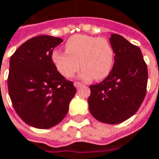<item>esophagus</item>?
I'll list each match as a JSON object with an SVG mask.
<instances>
[{
	"mask_svg": "<svg viewBox=\"0 0 159 159\" xmlns=\"http://www.w3.org/2000/svg\"><path fill=\"white\" fill-rule=\"evenodd\" d=\"M74 86L77 88V89H80V87H82L83 86V84L81 83V82H79V81H75L74 82Z\"/></svg>",
	"mask_w": 159,
	"mask_h": 159,
	"instance_id": "1",
	"label": "esophagus"
}]
</instances>
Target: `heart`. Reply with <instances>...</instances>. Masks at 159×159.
I'll use <instances>...</instances> for the list:
<instances>
[{
	"label": "heart",
	"mask_w": 159,
	"mask_h": 159,
	"mask_svg": "<svg viewBox=\"0 0 159 159\" xmlns=\"http://www.w3.org/2000/svg\"><path fill=\"white\" fill-rule=\"evenodd\" d=\"M65 48L66 52L53 51L51 59L57 70L67 79L74 77L81 67L80 79L100 80L113 68L114 50L106 38L78 34L67 41Z\"/></svg>",
	"instance_id": "b5f03b06"
}]
</instances>
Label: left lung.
<instances>
[{
	"instance_id": "left-lung-1",
	"label": "left lung",
	"mask_w": 159,
	"mask_h": 159,
	"mask_svg": "<svg viewBox=\"0 0 159 159\" xmlns=\"http://www.w3.org/2000/svg\"><path fill=\"white\" fill-rule=\"evenodd\" d=\"M113 68L99 84L90 85L88 99L91 115L109 125L120 124L140 108L147 93L148 67L140 48L120 34H112Z\"/></svg>"
}]
</instances>
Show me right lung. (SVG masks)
<instances>
[{
	"mask_svg": "<svg viewBox=\"0 0 159 159\" xmlns=\"http://www.w3.org/2000/svg\"><path fill=\"white\" fill-rule=\"evenodd\" d=\"M63 40L38 35L25 42L10 58L8 90L19 117L30 126L51 128L68 113L77 91L55 68L51 55Z\"/></svg>",
	"mask_w": 159,
	"mask_h": 159,
	"instance_id": "obj_1",
	"label": "right lung"
}]
</instances>
